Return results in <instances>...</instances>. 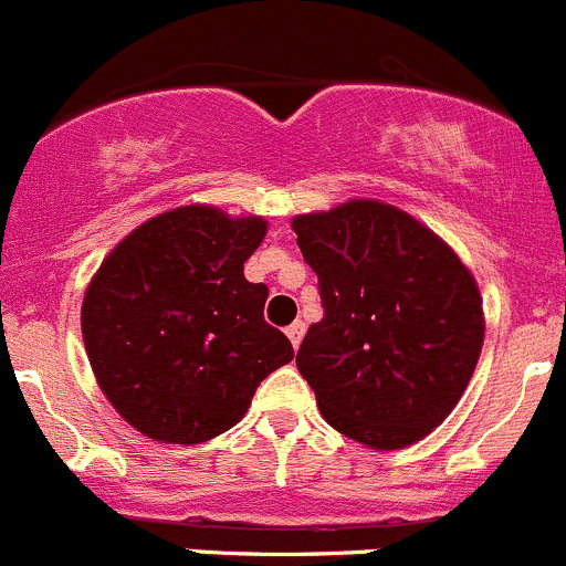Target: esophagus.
<instances>
[{"label": "esophagus", "mask_w": 566, "mask_h": 566, "mask_svg": "<svg viewBox=\"0 0 566 566\" xmlns=\"http://www.w3.org/2000/svg\"><path fill=\"white\" fill-rule=\"evenodd\" d=\"M285 335H289V340L294 344V349H296V346L302 344V335H305V324H302V322L289 324V327H285Z\"/></svg>", "instance_id": "34e87169"}]
</instances>
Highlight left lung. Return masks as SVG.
I'll return each instance as SVG.
<instances>
[{
    "label": "left lung",
    "instance_id": "8db88e82",
    "mask_svg": "<svg viewBox=\"0 0 566 566\" xmlns=\"http://www.w3.org/2000/svg\"><path fill=\"white\" fill-rule=\"evenodd\" d=\"M324 316L296 368L324 421L368 449L418 443L465 394L484 344L471 270L427 226L379 200L291 220Z\"/></svg>",
    "mask_w": 566,
    "mask_h": 566
}]
</instances>
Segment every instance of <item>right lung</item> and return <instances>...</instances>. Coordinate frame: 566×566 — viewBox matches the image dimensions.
<instances>
[{
    "label": "right lung",
    "mask_w": 566,
    "mask_h": 566,
    "mask_svg": "<svg viewBox=\"0 0 566 566\" xmlns=\"http://www.w3.org/2000/svg\"><path fill=\"white\" fill-rule=\"evenodd\" d=\"M261 217L181 206L134 228L82 302V338L109 405L145 438L206 443L237 427L255 388L294 357L264 322L270 289L244 277Z\"/></svg>",
    "instance_id": "1"
}]
</instances>
